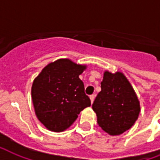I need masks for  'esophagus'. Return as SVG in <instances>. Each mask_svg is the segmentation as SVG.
Returning <instances> with one entry per match:
<instances>
[{"label": "esophagus", "mask_w": 160, "mask_h": 160, "mask_svg": "<svg viewBox=\"0 0 160 160\" xmlns=\"http://www.w3.org/2000/svg\"><path fill=\"white\" fill-rule=\"evenodd\" d=\"M94 98H95V95H94V94H92L91 96H90V99H91V102H92V103L93 102Z\"/></svg>", "instance_id": "obj_1"}]
</instances>
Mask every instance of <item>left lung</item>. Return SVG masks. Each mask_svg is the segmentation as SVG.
Returning <instances> with one entry per match:
<instances>
[{
	"label": "left lung",
	"instance_id": "8db88e82",
	"mask_svg": "<svg viewBox=\"0 0 160 160\" xmlns=\"http://www.w3.org/2000/svg\"><path fill=\"white\" fill-rule=\"evenodd\" d=\"M98 123L110 135H119L138 119L140 107L133 88L121 72H105L101 91L92 104Z\"/></svg>",
	"mask_w": 160,
	"mask_h": 160
}]
</instances>
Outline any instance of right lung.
Listing matches in <instances>:
<instances>
[{
  "label": "right lung",
  "mask_w": 160,
  "mask_h": 160,
  "mask_svg": "<svg viewBox=\"0 0 160 160\" xmlns=\"http://www.w3.org/2000/svg\"><path fill=\"white\" fill-rule=\"evenodd\" d=\"M86 68L69 59L48 64L34 80L32 98L36 114L49 130L62 132L91 105L79 75Z\"/></svg>",
  "instance_id": "add662e5"
}]
</instances>
